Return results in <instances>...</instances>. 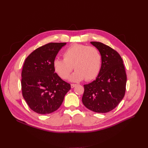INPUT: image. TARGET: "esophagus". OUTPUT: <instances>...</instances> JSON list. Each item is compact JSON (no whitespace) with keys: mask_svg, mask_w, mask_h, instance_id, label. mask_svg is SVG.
<instances>
[{"mask_svg":"<svg viewBox=\"0 0 148 148\" xmlns=\"http://www.w3.org/2000/svg\"><path fill=\"white\" fill-rule=\"evenodd\" d=\"M70 86H71V88H74L76 85V84H72Z\"/></svg>","mask_w":148,"mask_h":148,"instance_id":"obj_1","label":"esophagus"}]
</instances>
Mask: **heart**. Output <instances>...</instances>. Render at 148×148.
Here are the masks:
<instances>
[{"instance_id":"obj_1","label":"heart","mask_w":148,"mask_h":148,"mask_svg":"<svg viewBox=\"0 0 148 148\" xmlns=\"http://www.w3.org/2000/svg\"><path fill=\"white\" fill-rule=\"evenodd\" d=\"M64 60L55 58L53 66L55 72L61 78L67 79L73 69L75 72L69 80L79 82L86 78L92 80L99 74L101 67V55L93 46L75 44L67 48L62 54Z\"/></svg>"}]
</instances>
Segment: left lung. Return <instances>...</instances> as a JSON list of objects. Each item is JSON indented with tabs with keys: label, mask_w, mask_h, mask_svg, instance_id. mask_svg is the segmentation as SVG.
<instances>
[{
	"label": "left lung",
	"mask_w": 148,
	"mask_h": 148,
	"mask_svg": "<svg viewBox=\"0 0 148 148\" xmlns=\"http://www.w3.org/2000/svg\"><path fill=\"white\" fill-rule=\"evenodd\" d=\"M101 55V67L95 80L84 85L83 104L90 110L105 113L114 109L125 96L126 75L123 60L116 51L101 42L91 41Z\"/></svg>",
	"instance_id": "obj_1"
}]
</instances>
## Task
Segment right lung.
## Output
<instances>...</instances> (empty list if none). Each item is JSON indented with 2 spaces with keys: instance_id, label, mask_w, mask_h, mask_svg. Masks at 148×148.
<instances>
[{
  "instance_id": "1",
  "label": "right lung",
  "mask_w": 148,
  "mask_h": 148,
  "mask_svg": "<svg viewBox=\"0 0 148 148\" xmlns=\"http://www.w3.org/2000/svg\"><path fill=\"white\" fill-rule=\"evenodd\" d=\"M66 43H50L32 52L25 60L22 72L24 99L34 111L41 114L57 110L70 85L55 73L53 62Z\"/></svg>"
}]
</instances>
